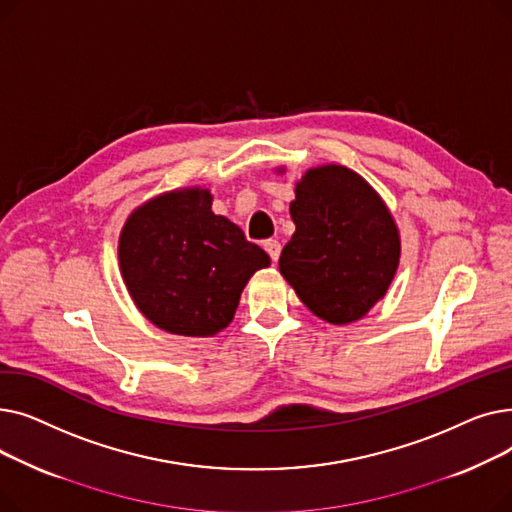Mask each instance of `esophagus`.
I'll use <instances>...</instances> for the list:
<instances>
[{"instance_id":"34e87169","label":"esophagus","mask_w":512,"mask_h":512,"mask_svg":"<svg viewBox=\"0 0 512 512\" xmlns=\"http://www.w3.org/2000/svg\"><path fill=\"white\" fill-rule=\"evenodd\" d=\"M265 251L270 253V257H272V261H278L280 259V253H282V245H280V240H276V238H270V240H265Z\"/></svg>"}]
</instances>
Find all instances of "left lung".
<instances>
[{
  "mask_svg": "<svg viewBox=\"0 0 512 512\" xmlns=\"http://www.w3.org/2000/svg\"><path fill=\"white\" fill-rule=\"evenodd\" d=\"M290 218L297 230L282 249L280 274L313 315L344 326L384 299L400 234L365 178L336 164L307 170L294 188Z\"/></svg>",
  "mask_w": 512,
  "mask_h": 512,
  "instance_id": "1",
  "label": "left lung"
}]
</instances>
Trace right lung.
<instances>
[{"label": "right lung", "instance_id": "1", "mask_svg": "<svg viewBox=\"0 0 512 512\" xmlns=\"http://www.w3.org/2000/svg\"><path fill=\"white\" fill-rule=\"evenodd\" d=\"M207 188L159 195L134 209L118 259L134 305L157 328L180 336L224 330L249 278L270 265L242 230L211 211Z\"/></svg>", "mask_w": 512, "mask_h": 512}]
</instances>
